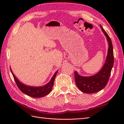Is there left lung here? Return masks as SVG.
Here are the masks:
<instances>
[{"label":"left lung","instance_id":"left-lung-1","mask_svg":"<svg viewBox=\"0 0 124 124\" xmlns=\"http://www.w3.org/2000/svg\"><path fill=\"white\" fill-rule=\"evenodd\" d=\"M100 27L106 36L108 43V48L106 61L102 68L94 76L83 77L80 76L77 71L74 72L75 81L78 87L82 92L92 93L102 89L107 84L114 63L113 49L112 41L108 33L100 25Z\"/></svg>","mask_w":124,"mask_h":124}]
</instances>
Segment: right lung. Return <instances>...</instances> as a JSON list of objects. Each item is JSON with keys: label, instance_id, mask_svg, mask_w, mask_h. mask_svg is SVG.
<instances>
[{"label": "right lung", "instance_id": "1", "mask_svg": "<svg viewBox=\"0 0 124 124\" xmlns=\"http://www.w3.org/2000/svg\"><path fill=\"white\" fill-rule=\"evenodd\" d=\"M10 70L11 73L13 75L15 82H16L17 87L20 89V91L30 97H34V98H40V97L46 96L51 92L56 74L57 73V71L53 75V77L52 78L51 81L46 85L40 86V87H33V86H27L24 84L23 83H22L14 76L12 70H11V68Z\"/></svg>", "mask_w": 124, "mask_h": 124}]
</instances>
